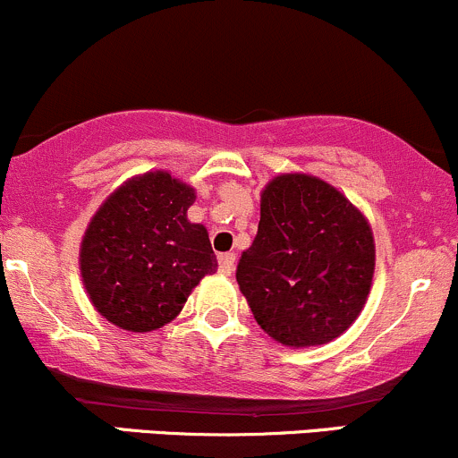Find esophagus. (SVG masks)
I'll list each match as a JSON object with an SVG mask.
<instances>
[{
	"label": "esophagus",
	"instance_id": "obj_1",
	"mask_svg": "<svg viewBox=\"0 0 458 458\" xmlns=\"http://www.w3.org/2000/svg\"><path fill=\"white\" fill-rule=\"evenodd\" d=\"M233 264H235V255L233 253L218 255V270L223 275H231V270H233Z\"/></svg>",
	"mask_w": 458,
	"mask_h": 458
}]
</instances>
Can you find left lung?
Masks as SVG:
<instances>
[{
	"label": "left lung",
	"mask_w": 458,
	"mask_h": 458,
	"mask_svg": "<svg viewBox=\"0 0 458 458\" xmlns=\"http://www.w3.org/2000/svg\"><path fill=\"white\" fill-rule=\"evenodd\" d=\"M373 267L365 216L326 181L294 172L264 188L258 235L235 279L268 336L286 347H317L356 321Z\"/></svg>",
	"instance_id": "obj_1"
}]
</instances>
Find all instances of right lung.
Here are the masks:
<instances>
[{
  "instance_id": "right-lung-1",
  "label": "right lung",
  "mask_w": 458,
  "mask_h": 458,
  "mask_svg": "<svg viewBox=\"0 0 458 458\" xmlns=\"http://www.w3.org/2000/svg\"><path fill=\"white\" fill-rule=\"evenodd\" d=\"M194 188L157 170L117 188L81 244V275L98 312L129 332H152L216 273L208 229L190 223Z\"/></svg>"
}]
</instances>
